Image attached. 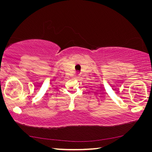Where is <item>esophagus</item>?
<instances>
[{
	"instance_id": "1",
	"label": "esophagus",
	"mask_w": 152,
	"mask_h": 152,
	"mask_svg": "<svg viewBox=\"0 0 152 152\" xmlns=\"http://www.w3.org/2000/svg\"><path fill=\"white\" fill-rule=\"evenodd\" d=\"M75 77H76V78H78V76H76Z\"/></svg>"
}]
</instances>
